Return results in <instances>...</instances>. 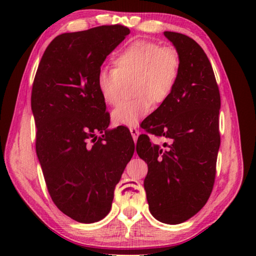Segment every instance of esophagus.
<instances>
[{"mask_svg": "<svg viewBox=\"0 0 256 256\" xmlns=\"http://www.w3.org/2000/svg\"><path fill=\"white\" fill-rule=\"evenodd\" d=\"M130 132H131L133 140H134V142H136L138 140V130L136 128H130Z\"/></svg>", "mask_w": 256, "mask_h": 256, "instance_id": "34e87169", "label": "esophagus"}]
</instances>
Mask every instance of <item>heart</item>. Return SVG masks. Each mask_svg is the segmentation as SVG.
<instances>
[{
  "label": "heart",
  "instance_id": "b5f03b06",
  "mask_svg": "<svg viewBox=\"0 0 256 256\" xmlns=\"http://www.w3.org/2000/svg\"><path fill=\"white\" fill-rule=\"evenodd\" d=\"M115 68H102L96 76L98 92L105 104L118 105L124 84L133 81L131 100L112 110L115 125L136 126L154 110V104L167 102L174 92L180 73L177 50L149 40H136L112 60Z\"/></svg>",
  "mask_w": 256,
  "mask_h": 256
}]
</instances>
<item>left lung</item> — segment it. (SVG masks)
Instances as JSON below:
<instances>
[{"label":"left lung","instance_id":"1","mask_svg":"<svg viewBox=\"0 0 256 256\" xmlns=\"http://www.w3.org/2000/svg\"><path fill=\"white\" fill-rule=\"evenodd\" d=\"M180 58L174 92L149 118L146 132L167 138L154 144L138 138L136 152L148 164L144 188L149 210L159 222L177 224L206 204L214 185L220 146V92L204 50L186 34L164 32Z\"/></svg>","mask_w":256,"mask_h":256}]
</instances>
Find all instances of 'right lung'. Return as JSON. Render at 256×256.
<instances>
[{
	"instance_id": "1",
	"label": "right lung",
	"mask_w": 256,
	"mask_h": 256,
	"mask_svg": "<svg viewBox=\"0 0 256 256\" xmlns=\"http://www.w3.org/2000/svg\"><path fill=\"white\" fill-rule=\"evenodd\" d=\"M128 34L125 26L108 24L60 34L34 76L36 152L52 200L78 222H96L108 214L115 186L134 154L126 128L106 130L110 114L96 86L104 60Z\"/></svg>"
}]
</instances>
